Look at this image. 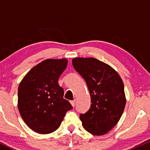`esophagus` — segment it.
I'll list each match as a JSON object with an SVG mask.
<instances>
[{"label":"esophagus","instance_id":"esophagus-1","mask_svg":"<svg viewBox=\"0 0 150 150\" xmlns=\"http://www.w3.org/2000/svg\"><path fill=\"white\" fill-rule=\"evenodd\" d=\"M70 104L73 106H75V100H73V101H70Z\"/></svg>","mask_w":150,"mask_h":150}]
</instances>
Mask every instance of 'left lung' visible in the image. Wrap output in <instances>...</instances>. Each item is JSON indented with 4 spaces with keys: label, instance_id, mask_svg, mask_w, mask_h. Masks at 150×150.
Listing matches in <instances>:
<instances>
[{
    "label": "left lung",
    "instance_id": "left-lung-1",
    "mask_svg": "<svg viewBox=\"0 0 150 150\" xmlns=\"http://www.w3.org/2000/svg\"><path fill=\"white\" fill-rule=\"evenodd\" d=\"M75 70L84 78L91 97L90 108L81 113L83 128L94 135H103L117 124L125 106L124 85L110 65L94 58H75Z\"/></svg>",
    "mask_w": 150,
    "mask_h": 150
}]
</instances>
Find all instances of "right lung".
<instances>
[{
  "instance_id": "right-lung-1",
  "label": "right lung",
  "mask_w": 150,
  "mask_h": 150,
  "mask_svg": "<svg viewBox=\"0 0 150 150\" xmlns=\"http://www.w3.org/2000/svg\"><path fill=\"white\" fill-rule=\"evenodd\" d=\"M68 61L46 59L32 68L18 87V109L28 127L40 134L58 128L65 113L73 108L63 99L64 91L58 80Z\"/></svg>"
}]
</instances>
